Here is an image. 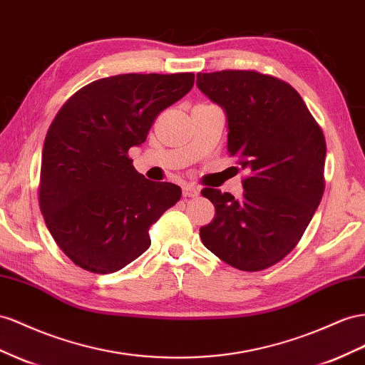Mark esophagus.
I'll use <instances>...</instances> for the list:
<instances>
[{"mask_svg": "<svg viewBox=\"0 0 365 365\" xmlns=\"http://www.w3.org/2000/svg\"><path fill=\"white\" fill-rule=\"evenodd\" d=\"M182 195L185 196V198H196V196L200 195V189L198 187H195V185H184L182 187Z\"/></svg>", "mask_w": 365, "mask_h": 365, "instance_id": "1", "label": "esophagus"}]
</instances>
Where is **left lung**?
I'll return each instance as SVG.
<instances>
[{
	"instance_id": "1",
	"label": "left lung",
	"mask_w": 365,
	"mask_h": 365,
	"mask_svg": "<svg viewBox=\"0 0 365 365\" xmlns=\"http://www.w3.org/2000/svg\"><path fill=\"white\" fill-rule=\"evenodd\" d=\"M227 116V150L249 176L244 195L207 187L215 218L200 230L220 259L244 272L279 262L301 240L324 193L326 140L301 95L255 71L196 75Z\"/></svg>"
}]
</instances>
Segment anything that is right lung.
I'll list each match as a JSON object with an SVG mask.
<instances>
[{
    "instance_id": "right-lung-1",
    "label": "right lung",
    "mask_w": 365,
    "mask_h": 365,
    "mask_svg": "<svg viewBox=\"0 0 365 365\" xmlns=\"http://www.w3.org/2000/svg\"><path fill=\"white\" fill-rule=\"evenodd\" d=\"M193 73L101 78L72 95L48 127L39 209L68 259L113 273L150 247V225L181 198V187L145 180L129 149L155 118L190 92Z\"/></svg>"
}]
</instances>
